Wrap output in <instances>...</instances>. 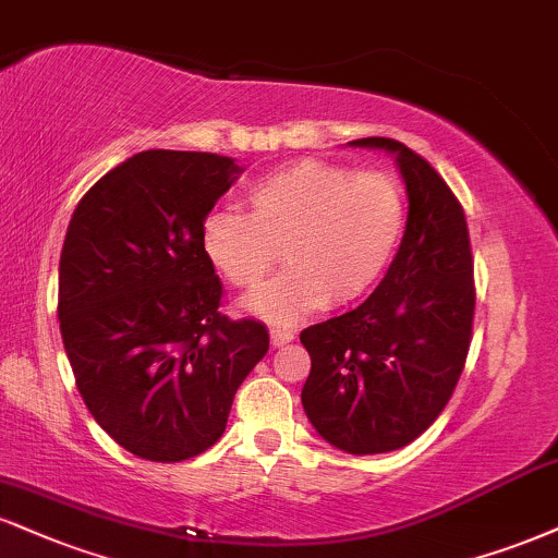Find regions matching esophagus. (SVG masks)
Returning <instances> with one entry per match:
<instances>
[{"label":"esophagus","instance_id":"esophagus-1","mask_svg":"<svg viewBox=\"0 0 558 558\" xmlns=\"http://www.w3.org/2000/svg\"><path fill=\"white\" fill-rule=\"evenodd\" d=\"M293 338H296V332H293V330H278V327H272V330H270V343H272L275 348L291 343Z\"/></svg>","mask_w":558,"mask_h":558}]
</instances>
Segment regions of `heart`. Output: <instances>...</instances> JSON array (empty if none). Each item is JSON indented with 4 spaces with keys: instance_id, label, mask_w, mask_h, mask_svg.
Segmentation results:
<instances>
[{
    "instance_id": "heart-1",
    "label": "heart",
    "mask_w": 558,
    "mask_h": 558,
    "mask_svg": "<svg viewBox=\"0 0 558 558\" xmlns=\"http://www.w3.org/2000/svg\"><path fill=\"white\" fill-rule=\"evenodd\" d=\"M246 203L250 215L231 207L207 215L199 244L213 270L241 291L265 283L280 250L288 270L246 301L272 322L366 299L405 236L408 194L387 171L293 160L254 181Z\"/></svg>"
}]
</instances>
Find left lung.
Listing matches in <instances>:
<instances>
[{
    "label": "left lung",
    "instance_id": "left-lung-1",
    "mask_svg": "<svg viewBox=\"0 0 558 558\" xmlns=\"http://www.w3.org/2000/svg\"><path fill=\"white\" fill-rule=\"evenodd\" d=\"M353 145L398 156L411 210L377 291L301 332L312 359L301 402L332 447L379 454L424 434L458 387L473 340V252L465 210L426 158L389 137Z\"/></svg>",
    "mask_w": 558,
    "mask_h": 558
}]
</instances>
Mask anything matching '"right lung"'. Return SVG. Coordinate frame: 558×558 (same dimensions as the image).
<instances>
[{
    "mask_svg": "<svg viewBox=\"0 0 558 558\" xmlns=\"http://www.w3.org/2000/svg\"><path fill=\"white\" fill-rule=\"evenodd\" d=\"M244 171L218 153L145 150L80 199L59 262V327L75 385L126 452L181 462L226 432L233 395L270 348L220 312L199 233Z\"/></svg>",
    "mask_w": 558,
    "mask_h": 558,
    "instance_id": "obj_1",
    "label": "right lung"
}]
</instances>
